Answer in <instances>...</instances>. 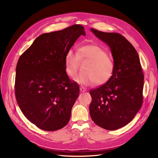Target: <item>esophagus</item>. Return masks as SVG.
<instances>
[{"label": "esophagus", "mask_w": 158, "mask_h": 158, "mask_svg": "<svg viewBox=\"0 0 158 158\" xmlns=\"http://www.w3.org/2000/svg\"><path fill=\"white\" fill-rule=\"evenodd\" d=\"M85 91L86 89L84 88H83V87H81V88H80V92H85Z\"/></svg>", "instance_id": "obj_1"}]
</instances>
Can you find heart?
I'll use <instances>...</instances> for the list:
<instances>
[{
    "label": "heart",
    "mask_w": 158,
    "mask_h": 158,
    "mask_svg": "<svg viewBox=\"0 0 158 158\" xmlns=\"http://www.w3.org/2000/svg\"><path fill=\"white\" fill-rule=\"evenodd\" d=\"M80 60H88L85 73L79 74L73 81L83 86L92 85L95 82L98 85L106 83L111 78L115 70V64L108 53L101 47L96 45L82 46L77 52L69 49L65 56V71L70 77L75 75Z\"/></svg>",
    "instance_id": "heart-1"
}]
</instances>
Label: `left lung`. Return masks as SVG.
Returning a JSON list of instances; mask_svg holds the SVG:
<instances>
[{
	"label": "left lung",
	"mask_w": 158,
	"mask_h": 158,
	"mask_svg": "<svg viewBox=\"0 0 158 158\" xmlns=\"http://www.w3.org/2000/svg\"><path fill=\"white\" fill-rule=\"evenodd\" d=\"M91 31L110 48L115 70L105 84L89 91V114L98 126L117 130L130 123L142 106L144 75L139 56L120 34L94 28Z\"/></svg>",
	"instance_id": "1"
}]
</instances>
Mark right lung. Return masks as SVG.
Masks as SVG:
<instances>
[{
    "instance_id": "1",
    "label": "right lung",
    "mask_w": 158,
    "mask_h": 158,
    "mask_svg": "<svg viewBox=\"0 0 158 158\" xmlns=\"http://www.w3.org/2000/svg\"><path fill=\"white\" fill-rule=\"evenodd\" d=\"M83 26L73 25L38 36L19 57L15 94L20 110L40 129L55 131L69 123L79 87L65 71V56Z\"/></svg>"
}]
</instances>
